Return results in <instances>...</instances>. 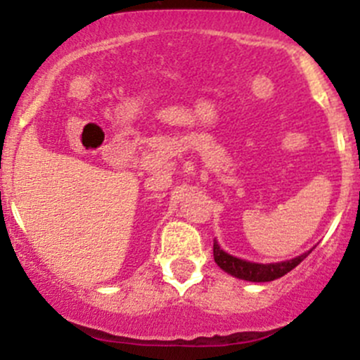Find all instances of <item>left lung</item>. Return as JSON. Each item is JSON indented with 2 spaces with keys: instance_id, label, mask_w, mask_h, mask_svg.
Returning <instances> with one entry per match:
<instances>
[{
  "instance_id": "8db88e82",
  "label": "left lung",
  "mask_w": 360,
  "mask_h": 360,
  "mask_svg": "<svg viewBox=\"0 0 360 360\" xmlns=\"http://www.w3.org/2000/svg\"><path fill=\"white\" fill-rule=\"evenodd\" d=\"M310 252L311 250H308V252L301 254V256L294 257V259L281 261V263L261 264L250 263V261L245 259H238V257L224 252V250L219 248V244L214 240V261L217 263V266H219L221 270L226 271V274L233 275V277L249 282H271L275 281V278L284 277L285 274H289L292 268H296Z\"/></svg>"
}]
</instances>
